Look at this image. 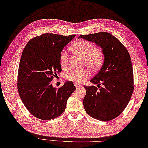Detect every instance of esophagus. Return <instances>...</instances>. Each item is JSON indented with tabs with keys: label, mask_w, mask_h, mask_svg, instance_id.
<instances>
[{
	"label": "esophagus",
	"mask_w": 148,
	"mask_h": 148,
	"mask_svg": "<svg viewBox=\"0 0 148 148\" xmlns=\"http://www.w3.org/2000/svg\"><path fill=\"white\" fill-rule=\"evenodd\" d=\"M74 84H75V87H76L77 88H81V87H82L81 85H80V84H77V83H74Z\"/></svg>",
	"instance_id": "1"
}]
</instances>
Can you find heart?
I'll list each match as a JSON object with an SVG mask.
<instances>
[{
	"label": "heart",
	"mask_w": 148,
	"mask_h": 148,
	"mask_svg": "<svg viewBox=\"0 0 148 148\" xmlns=\"http://www.w3.org/2000/svg\"><path fill=\"white\" fill-rule=\"evenodd\" d=\"M71 49L84 59V64L92 70L98 69L103 62V55L95 45L86 40H79L72 46ZM60 65L63 69L69 67L68 53L62 50L59 57ZM90 75L87 69H72L65 75L67 81L75 83H81L85 81Z\"/></svg>",
	"instance_id": "heart-1"
}]
</instances>
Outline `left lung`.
I'll return each mask as SVG.
<instances>
[{
    "mask_svg": "<svg viewBox=\"0 0 148 148\" xmlns=\"http://www.w3.org/2000/svg\"><path fill=\"white\" fill-rule=\"evenodd\" d=\"M102 48V67L90 82L98 86H84V110L92 117L108 121L118 117L129 103L134 90L130 56L118 38L106 32L80 35ZM101 84L103 85L100 87Z\"/></svg>",
    "mask_w": 148,
    "mask_h": 148,
    "instance_id": "1",
    "label": "left lung"
}]
</instances>
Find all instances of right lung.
Listing matches in <instances>:
<instances>
[{
  "mask_svg": "<svg viewBox=\"0 0 148 148\" xmlns=\"http://www.w3.org/2000/svg\"><path fill=\"white\" fill-rule=\"evenodd\" d=\"M75 35L45 33L29 40L19 62L18 92L24 106L35 117L50 120L62 115L76 88L67 81L59 88L51 81L62 71L60 54Z\"/></svg>",
  "mask_w": 148,
  "mask_h": 148,
  "instance_id": "1",
  "label": "right lung"
}]
</instances>
